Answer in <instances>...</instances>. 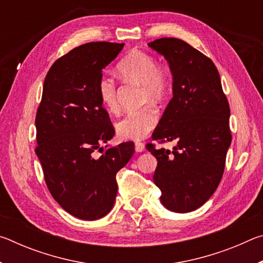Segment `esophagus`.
Here are the masks:
<instances>
[{"instance_id":"esophagus-1","label":"esophagus","mask_w":263,"mask_h":263,"mask_svg":"<svg viewBox=\"0 0 263 263\" xmlns=\"http://www.w3.org/2000/svg\"><path fill=\"white\" fill-rule=\"evenodd\" d=\"M135 148H136L137 152H142V151L145 149V144H144V142H141V141H136Z\"/></svg>"}]
</instances>
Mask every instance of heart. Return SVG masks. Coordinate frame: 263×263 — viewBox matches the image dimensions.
<instances>
[{"label": "heart", "instance_id": "1", "mask_svg": "<svg viewBox=\"0 0 263 263\" xmlns=\"http://www.w3.org/2000/svg\"><path fill=\"white\" fill-rule=\"evenodd\" d=\"M123 81L140 86V103L153 102L162 104L168 99L172 88V75L164 65L139 50H133L123 58L116 66ZM97 94L101 103L110 112L118 110L117 84L109 77L100 79ZM159 112L153 104H146L137 110L128 111L116 125L117 135L127 140H140L157 126Z\"/></svg>", "mask_w": 263, "mask_h": 263}]
</instances>
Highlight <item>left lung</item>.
Segmentation results:
<instances>
[{
	"label": "left lung",
	"mask_w": 263,
	"mask_h": 263,
	"mask_svg": "<svg viewBox=\"0 0 263 263\" xmlns=\"http://www.w3.org/2000/svg\"><path fill=\"white\" fill-rule=\"evenodd\" d=\"M148 46L166 58L173 74V99L152 139L177 142L173 152L146 145L158 160L153 181L163 206L190 212L220 183L232 140L229 101L217 67L202 52L177 38L157 39Z\"/></svg>",
	"instance_id": "1"
}]
</instances>
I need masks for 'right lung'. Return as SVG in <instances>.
Returning a JSON list of instances; mask_svg holds the SVG:
<instances>
[{
	"instance_id": "add662e5",
	"label": "right lung",
	"mask_w": 263,
	"mask_h": 263,
	"mask_svg": "<svg viewBox=\"0 0 263 263\" xmlns=\"http://www.w3.org/2000/svg\"><path fill=\"white\" fill-rule=\"evenodd\" d=\"M123 46L87 43L59 58L44 81L35 115V154L47 188L65 211L83 220L110 212L118 190L116 175L135 153L132 141L101 147L115 136V128L97 84ZM96 149L101 157L95 155Z\"/></svg>"
}]
</instances>
